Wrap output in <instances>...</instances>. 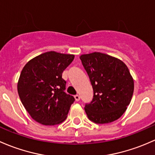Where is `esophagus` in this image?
I'll return each mask as SVG.
<instances>
[{"instance_id": "obj_1", "label": "esophagus", "mask_w": 155, "mask_h": 155, "mask_svg": "<svg viewBox=\"0 0 155 155\" xmlns=\"http://www.w3.org/2000/svg\"><path fill=\"white\" fill-rule=\"evenodd\" d=\"M74 98H75L76 101H80V95H74Z\"/></svg>"}]
</instances>
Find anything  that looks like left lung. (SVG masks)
Returning <instances> with one entry per match:
<instances>
[{"label":"left lung","instance_id":"obj_1","mask_svg":"<svg viewBox=\"0 0 155 155\" xmlns=\"http://www.w3.org/2000/svg\"><path fill=\"white\" fill-rule=\"evenodd\" d=\"M93 89L92 101L86 104L90 121L106 124L117 120L131 101L134 80L122 60L100 52L80 57Z\"/></svg>","mask_w":155,"mask_h":155}]
</instances>
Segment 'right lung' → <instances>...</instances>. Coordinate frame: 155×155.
Returning <instances> with one entry per match:
<instances>
[{
  "instance_id": "add662e5",
  "label": "right lung",
  "mask_w": 155,
  "mask_h": 155,
  "mask_svg": "<svg viewBox=\"0 0 155 155\" xmlns=\"http://www.w3.org/2000/svg\"><path fill=\"white\" fill-rule=\"evenodd\" d=\"M74 58L73 54L48 51L30 60L22 69L18 92L22 104L32 118L45 125L66 120L74 98L65 92L63 71Z\"/></svg>"
}]
</instances>
